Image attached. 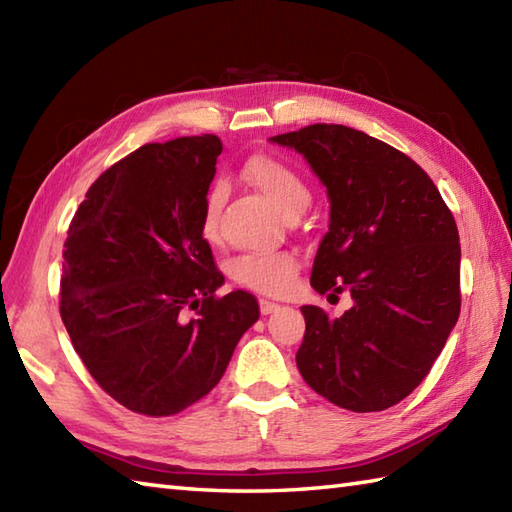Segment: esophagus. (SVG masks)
I'll use <instances>...</instances> for the list:
<instances>
[{"instance_id": "esophagus-1", "label": "esophagus", "mask_w": 512, "mask_h": 512, "mask_svg": "<svg viewBox=\"0 0 512 512\" xmlns=\"http://www.w3.org/2000/svg\"><path fill=\"white\" fill-rule=\"evenodd\" d=\"M281 306L275 301H268V299H259V310H262V314H273L277 312Z\"/></svg>"}]
</instances>
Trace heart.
<instances>
[{
    "instance_id": "1",
    "label": "heart",
    "mask_w": 512,
    "mask_h": 512,
    "mask_svg": "<svg viewBox=\"0 0 512 512\" xmlns=\"http://www.w3.org/2000/svg\"><path fill=\"white\" fill-rule=\"evenodd\" d=\"M242 178L288 220L297 217L310 204L312 195L306 178L277 156H250L242 167ZM217 211H220V195L209 193L200 220V233L209 242L217 235ZM226 270L237 286L264 292V295H284L297 277L299 264L290 253H246L233 257Z\"/></svg>"
}]
</instances>
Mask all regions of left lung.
Returning a JSON list of instances; mask_svg holds the SVG:
<instances>
[{
  "label": "left lung",
  "mask_w": 512,
  "mask_h": 512,
  "mask_svg": "<svg viewBox=\"0 0 512 512\" xmlns=\"http://www.w3.org/2000/svg\"><path fill=\"white\" fill-rule=\"evenodd\" d=\"M310 162L328 189L330 231L312 288L343 290L339 319L303 306V380L336 407H394L416 389L460 317V235L453 213L416 162L345 125H308L270 138Z\"/></svg>",
  "instance_id": "1"
}]
</instances>
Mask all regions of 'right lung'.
I'll use <instances>...</instances> for the list:
<instances>
[{"instance_id":"right-lung-1","label":"right lung","mask_w":512,"mask_h":512,"mask_svg":"<svg viewBox=\"0 0 512 512\" xmlns=\"http://www.w3.org/2000/svg\"><path fill=\"white\" fill-rule=\"evenodd\" d=\"M222 154L213 134L149 143L103 171L63 244L59 312L76 354L116 402L173 416L220 383L259 319L224 284L200 220Z\"/></svg>"}]
</instances>
